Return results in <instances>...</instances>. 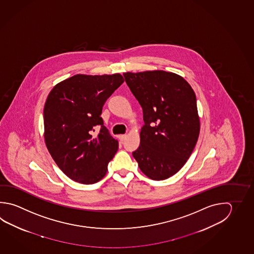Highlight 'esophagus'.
I'll list each match as a JSON object with an SVG mask.
<instances>
[{
  "label": "esophagus",
  "mask_w": 254,
  "mask_h": 254,
  "mask_svg": "<svg viewBox=\"0 0 254 254\" xmlns=\"http://www.w3.org/2000/svg\"><path fill=\"white\" fill-rule=\"evenodd\" d=\"M118 138L120 139L121 141H124L125 140V138H126V134H122V135H119L118 136Z\"/></svg>",
  "instance_id": "esophagus-1"
}]
</instances>
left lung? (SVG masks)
I'll use <instances>...</instances> for the list:
<instances>
[{"instance_id": "left-lung-1", "label": "left lung", "mask_w": 254, "mask_h": 254, "mask_svg": "<svg viewBox=\"0 0 254 254\" xmlns=\"http://www.w3.org/2000/svg\"><path fill=\"white\" fill-rule=\"evenodd\" d=\"M124 76L143 110L140 143L132 156L148 178L167 179L185 166L198 140L195 93L183 77L165 70Z\"/></svg>"}]
</instances>
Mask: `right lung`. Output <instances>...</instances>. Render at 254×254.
<instances>
[{"label":"right lung","instance_id":"right-lung-1","mask_svg":"<svg viewBox=\"0 0 254 254\" xmlns=\"http://www.w3.org/2000/svg\"><path fill=\"white\" fill-rule=\"evenodd\" d=\"M124 81L119 73L77 74L49 93L44 107L45 141L56 165L71 180L93 185L106 176L118 141L100 116L107 98ZM96 126L101 130L94 137Z\"/></svg>","mask_w":254,"mask_h":254}]
</instances>
